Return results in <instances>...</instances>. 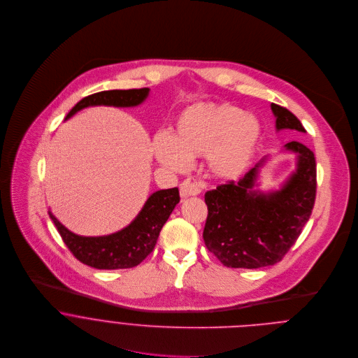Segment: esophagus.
Segmentation results:
<instances>
[{
    "label": "esophagus",
    "mask_w": 358,
    "mask_h": 358,
    "mask_svg": "<svg viewBox=\"0 0 358 358\" xmlns=\"http://www.w3.org/2000/svg\"><path fill=\"white\" fill-rule=\"evenodd\" d=\"M180 196L182 197H189V196H199L201 193L200 186L196 182H192L190 179H186L182 185H180Z\"/></svg>",
    "instance_id": "obj_1"
}]
</instances>
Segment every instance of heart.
<instances>
[{
    "mask_svg": "<svg viewBox=\"0 0 358 358\" xmlns=\"http://www.w3.org/2000/svg\"><path fill=\"white\" fill-rule=\"evenodd\" d=\"M262 127L251 113L229 103H197L176 118L171 135L155 136L157 159L173 171H185L192 158L205 154L213 175L236 179L248 168Z\"/></svg>",
    "mask_w": 358,
    "mask_h": 358,
    "instance_id": "1",
    "label": "heart"
}]
</instances>
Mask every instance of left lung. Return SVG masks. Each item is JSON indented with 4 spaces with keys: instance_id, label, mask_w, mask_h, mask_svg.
<instances>
[{
    "instance_id": "obj_1",
    "label": "left lung",
    "mask_w": 358,
    "mask_h": 358,
    "mask_svg": "<svg viewBox=\"0 0 358 358\" xmlns=\"http://www.w3.org/2000/svg\"><path fill=\"white\" fill-rule=\"evenodd\" d=\"M271 110L278 131L306 132L288 108L271 103ZM285 150L298 154V166L280 190L267 194L254 190L263 159L237 183L230 180L205 193V245L224 266L259 268L275 264L301 236L315 201V158L296 141L287 143Z\"/></svg>"
}]
</instances>
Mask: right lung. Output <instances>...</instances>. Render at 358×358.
<instances>
[{
    "label": "right lung",
    "mask_w": 358,
    "mask_h": 358,
    "mask_svg": "<svg viewBox=\"0 0 358 358\" xmlns=\"http://www.w3.org/2000/svg\"><path fill=\"white\" fill-rule=\"evenodd\" d=\"M149 88L113 90L85 96L67 114L70 118L78 110L88 106L132 107L143 102ZM180 201L178 187L153 193L139 215L125 229L103 237H83L67 230L50 212L63 243L81 263L101 270L131 268L153 252L157 238L173 208Z\"/></svg>",
    "instance_id": "add662e5"
}]
</instances>
